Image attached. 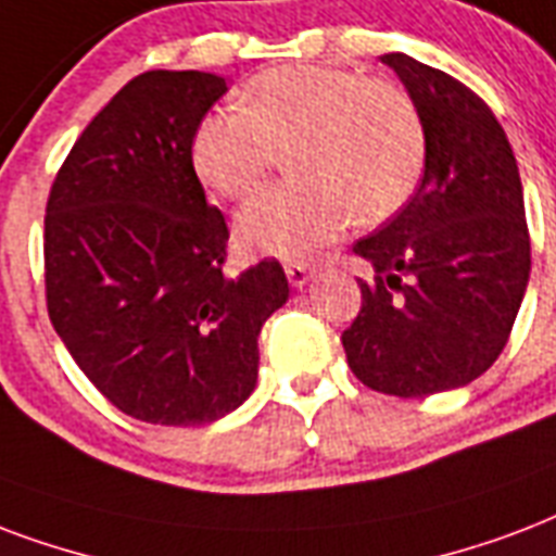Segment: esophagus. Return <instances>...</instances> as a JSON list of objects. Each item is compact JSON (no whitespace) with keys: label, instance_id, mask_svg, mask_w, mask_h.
I'll return each instance as SVG.
<instances>
[{"label":"esophagus","instance_id":"1","mask_svg":"<svg viewBox=\"0 0 556 556\" xmlns=\"http://www.w3.org/2000/svg\"><path fill=\"white\" fill-rule=\"evenodd\" d=\"M286 274H288V282L294 288H303L312 279V268L308 265H303V262H291V265H286Z\"/></svg>","mask_w":556,"mask_h":556}]
</instances>
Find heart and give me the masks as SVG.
I'll return each mask as SVG.
<instances>
[{
	"instance_id": "heart-1",
	"label": "heart",
	"mask_w": 556,
	"mask_h": 556,
	"mask_svg": "<svg viewBox=\"0 0 556 556\" xmlns=\"http://www.w3.org/2000/svg\"><path fill=\"white\" fill-rule=\"evenodd\" d=\"M241 110L203 118L192 168L224 198H244L277 151L294 180L250 198L236 215L248 253L306 260L344 230L388 222L417 192L426 134L402 90L332 66H282L241 90Z\"/></svg>"
}]
</instances>
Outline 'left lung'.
<instances>
[{
    "label": "left lung",
    "instance_id": "8db88e82",
    "mask_svg": "<svg viewBox=\"0 0 556 556\" xmlns=\"http://www.w3.org/2000/svg\"><path fill=\"white\" fill-rule=\"evenodd\" d=\"M426 134L422 184L353 244L372 265L341 334L350 370L402 400L464 388L502 355L531 277L514 148L476 92L408 54H381Z\"/></svg>",
    "mask_w": 556,
    "mask_h": 556
}]
</instances>
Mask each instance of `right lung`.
Returning a JSON list of instances; mask_svg holds the SVG:
<instances>
[{
	"instance_id": "1",
	"label": "right lung",
	"mask_w": 556,
	"mask_h": 556,
	"mask_svg": "<svg viewBox=\"0 0 556 556\" xmlns=\"http://www.w3.org/2000/svg\"><path fill=\"white\" fill-rule=\"evenodd\" d=\"M227 92L212 72H142L84 127L46 203V303L87 379L127 417L203 426L248 400L262 324L288 300L265 260L224 274L227 222L192 137Z\"/></svg>"
}]
</instances>
